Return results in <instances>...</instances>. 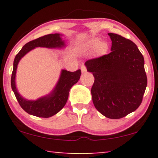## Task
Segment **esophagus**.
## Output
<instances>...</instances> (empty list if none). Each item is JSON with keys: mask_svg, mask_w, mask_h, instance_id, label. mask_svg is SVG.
<instances>
[{"mask_svg": "<svg viewBox=\"0 0 158 158\" xmlns=\"http://www.w3.org/2000/svg\"><path fill=\"white\" fill-rule=\"evenodd\" d=\"M81 68V71H82V73H85L86 71H87V69H86V67H85V65H82Z\"/></svg>", "mask_w": 158, "mask_h": 158, "instance_id": "1", "label": "esophagus"}]
</instances>
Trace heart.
Masks as SVG:
<instances>
[{"label": "heart", "instance_id": "1", "mask_svg": "<svg viewBox=\"0 0 158 158\" xmlns=\"http://www.w3.org/2000/svg\"><path fill=\"white\" fill-rule=\"evenodd\" d=\"M84 52H93L98 56L104 55L109 51V44L106 41L100 40L98 38H94L88 40L81 47Z\"/></svg>", "mask_w": 158, "mask_h": 158}]
</instances>
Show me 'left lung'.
Segmentation results:
<instances>
[{
    "label": "left lung",
    "instance_id": "obj_1",
    "mask_svg": "<svg viewBox=\"0 0 158 158\" xmlns=\"http://www.w3.org/2000/svg\"><path fill=\"white\" fill-rule=\"evenodd\" d=\"M108 34L111 52L88 60L85 65L95 78L91 95L96 109L106 117L118 119L139 106L148 79L137 45L118 34Z\"/></svg>",
    "mask_w": 158,
    "mask_h": 158
}]
</instances>
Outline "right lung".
<instances>
[{"mask_svg": "<svg viewBox=\"0 0 158 158\" xmlns=\"http://www.w3.org/2000/svg\"><path fill=\"white\" fill-rule=\"evenodd\" d=\"M61 36L60 34H49L32 40L27 43L15 57L10 80L11 88L19 105L27 113L31 115L49 118L57 114L66 104L70 88L79 81L81 77V70H77L75 72L62 70L59 81L50 94L35 101L27 100L23 98L16 89L15 78L17 66L21 58L31 49L38 47L50 49L64 47L65 44L64 41L62 40Z\"/></svg>", "mask_w": 158, "mask_h": 158, "instance_id": "right-lung-1", "label": "right lung"}]
</instances>
